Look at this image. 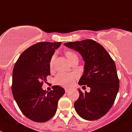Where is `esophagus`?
Instances as JSON below:
<instances>
[{
	"label": "esophagus",
	"instance_id": "esophagus-1",
	"mask_svg": "<svg viewBox=\"0 0 132 132\" xmlns=\"http://www.w3.org/2000/svg\"><path fill=\"white\" fill-rule=\"evenodd\" d=\"M69 91H70V89H69V88H65V92L68 93Z\"/></svg>",
	"mask_w": 132,
	"mask_h": 132
}]
</instances>
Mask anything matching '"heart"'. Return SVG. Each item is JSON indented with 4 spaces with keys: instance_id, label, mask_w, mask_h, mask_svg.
Listing matches in <instances>:
<instances>
[{
    "instance_id": "obj_1",
    "label": "heart",
    "mask_w": 132,
    "mask_h": 132,
    "mask_svg": "<svg viewBox=\"0 0 132 132\" xmlns=\"http://www.w3.org/2000/svg\"><path fill=\"white\" fill-rule=\"evenodd\" d=\"M65 55L68 59L70 62L73 61L75 57H76L77 55L70 51H66L65 52ZM55 55L52 56L49 62L50 70H52L54 68V62ZM75 75L68 74V73H59L54 78V83L58 85L62 86V87H69L73 84L74 79L75 78Z\"/></svg>"
}]
</instances>
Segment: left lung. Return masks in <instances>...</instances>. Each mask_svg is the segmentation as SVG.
Returning <instances> with one entry per match:
<instances>
[{
    "label": "left lung",
    "mask_w": 132,
    "mask_h": 132,
    "mask_svg": "<svg viewBox=\"0 0 132 132\" xmlns=\"http://www.w3.org/2000/svg\"><path fill=\"white\" fill-rule=\"evenodd\" d=\"M65 46L78 51L85 61L80 85H87L90 92L78 89L79 97L74 104L79 116L87 120H96L104 116L113 106L120 81L114 61L104 48L93 40L68 42Z\"/></svg>",
    "instance_id": "left-lung-1"
}]
</instances>
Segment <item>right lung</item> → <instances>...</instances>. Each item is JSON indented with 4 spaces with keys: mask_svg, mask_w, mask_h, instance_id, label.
Returning a JSON list of instances; mask_svg holds the SVG:
<instances>
[{
    "mask_svg": "<svg viewBox=\"0 0 132 132\" xmlns=\"http://www.w3.org/2000/svg\"><path fill=\"white\" fill-rule=\"evenodd\" d=\"M61 42H39L26 49L16 61L12 71V92L23 114L33 121L43 123L55 114L58 101L64 89L52 87L50 92L42 88L51 75L49 62Z\"/></svg>",
    "mask_w": 132,
    "mask_h": 132,
    "instance_id": "right-lung-1",
    "label": "right lung"
}]
</instances>
